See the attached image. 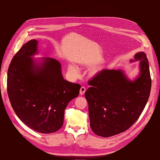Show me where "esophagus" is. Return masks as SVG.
Wrapping results in <instances>:
<instances>
[{
    "label": "esophagus",
    "mask_w": 160,
    "mask_h": 160,
    "mask_svg": "<svg viewBox=\"0 0 160 160\" xmlns=\"http://www.w3.org/2000/svg\"><path fill=\"white\" fill-rule=\"evenodd\" d=\"M85 91H86V88H85V87H81V89H80V95H84V93H85Z\"/></svg>",
    "instance_id": "34e87169"
}]
</instances>
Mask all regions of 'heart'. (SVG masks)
Here are the masks:
<instances>
[{"label": "heart", "mask_w": 160, "mask_h": 160, "mask_svg": "<svg viewBox=\"0 0 160 160\" xmlns=\"http://www.w3.org/2000/svg\"><path fill=\"white\" fill-rule=\"evenodd\" d=\"M68 68H69V70L71 72H72V73H75V74L77 73V69L76 68V67H75L74 65H69Z\"/></svg>", "instance_id": "heart-1"}]
</instances>
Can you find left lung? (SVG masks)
Listing matches in <instances>:
<instances>
[{
	"label": "left lung",
	"mask_w": 160,
	"mask_h": 160,
	"mask_svg": "<svg viewBox=\"0 0 160 160\" xmlns=\"http://www.w3.org/2000/svg\"><path fill=\"white\" fill-rule=\"evenodd\" d=\"M140 61V72L129 80L122 70L104 69L88 84L85 91L88 102L90 127L98 135L113 136L128 129L139 118L149 99L152 79L146 55L139 52L134 56Z\"/></svg>",
	"instance_id": "obj_1"
}]
</instances>
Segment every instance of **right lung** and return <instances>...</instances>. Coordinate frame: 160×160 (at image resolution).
<instances>
[{"label":"right lung","instance_id":"right-lung-1","mask_svg":"<svg viewBox=\"0 0 160 160\" xmlns=\"http://www.w3.org/2000/svg\"><path fill=\"white\" fill-rule=\"evenodd\" d=\"M38 41L23 45L8 69L7 92L14 112L28 128L42 133L56 132L65 109L79 95L81 85L63 79L61 65L50 57L35 61Z\"/></svg>","mask_w":160,"mask_h":160}]
</instances>
